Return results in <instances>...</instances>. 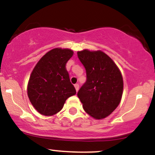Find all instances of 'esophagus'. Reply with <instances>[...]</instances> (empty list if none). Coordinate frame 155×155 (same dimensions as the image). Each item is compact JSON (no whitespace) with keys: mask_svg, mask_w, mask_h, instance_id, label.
Here are the masks:
<instances>
[{"mask_svg":"<svg viewBox=\"0 0 155 155\" xmlns=\"http://www.w3.org/2000/svg\"><path fill=\"white\" fill-rule=\"evenodd\" d=\"M74 87H75L76 92H77L79 89V85L78 84H74Z\"/></svg>","mask_w":155,"mask_h":155,"instance_id":"1","label":"esophagus"}]
</instances>
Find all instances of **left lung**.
Segmentation results:
<instances>
[{"mask_svg": "<svg viewBox=\"0 0 155 155\" xmlns=\"http://www.w3.org/2000/svg\"><path fill=\"white\" fill-rule=\"evenodd\" d=\"M86 69L87 81L77 95L84 110L96 120L108 117L120 104L123 79L120 69L106 53L88 49L77 51Z\"/></svg>", "mask_w": 155, "mask_h": 155, "instance_id": "left-lung-1", "label": "left lung"}]
</instances>
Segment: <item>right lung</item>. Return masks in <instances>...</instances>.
<instances>
[{
    "instance_id": "add662e5",
    "label": "right lung",
    "mask_w": 155,
    "mask_h": 155,
    "mask_svg": "<svg viewBox=\"0 0 155 155\" xmlns=\"http://www.w3.org/2000/svg\"><path fill=\"white\" fill-rule=\"evenodd\" d=\"M73 54L70 49L54 48L46 53L33 68L28 84V95L41 114H55L69 97L76 95L65 67Z\"/></svg>"
}]
</instances>
